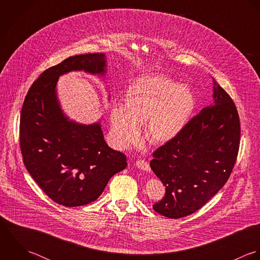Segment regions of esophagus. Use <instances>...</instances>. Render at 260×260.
I'll list each match as a JSON object with an SVG mask.
<instances>
[{
	"mask_svg": "<svg viewBox=\"0 0 260 260\" xmlns=\"http://www.w3.org/2000/svg\"><path fill=\"white\" fill-rule=\"evenodd\" d=\"M136 166L143 170V171H146V172H151V167H150V164L144 159H139L136 161Z\"/></svg>",
	"mask_w": 260,
	"mask_h": 260,
	"instance_id": "1",
	"label": "esophagus"
}]
</instances>
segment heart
I'll use <instances>...</instances> for the list:
<instances>
[{"mask_svg":"<svg viewBox=\"0 0 260 260\" xmlns=\"http://www.w3.org/2000/svg\"><path fill=\"white\" fill-rule=\"evenodd\" d=\"M196 106L192 89L165 75L135 80L124 93V105L110 110L111 133L115 145L126 149L141 138L145 123L147 139L154 144L174 140L186 126Z\"/></svg>","mask_w":260,"mask_h":260,"instance_id":"heart-1","label":"heart"}]
</instances>
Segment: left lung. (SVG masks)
<instances>
[{
  "label": "left lung",
  "instance_id": "1",
  "mask_svg": "<svg viewBox=\"0 0 260 260\" xmlns=\"http://www.w3.org/2000/svg\"><path fill=\"white\" fill-rule=\"evenodd\" d=\"M239 143L236 106L213 78L212 104L153 153L151 168L166 187L154 210L178 219L203 207L229 179Z\"/></svg>",
  "mask_w": 260,
  "mask_h": 260
}]
</instances>
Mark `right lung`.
Masks as SVG:
<instances>
[{"label": "right lung", "instance_id": "obj_1", "mask_svg": "<svg viewBox=\"0 0 260 260\" xmlns=\"http://www.w3.org/2000/svg\"><path fill=\"white\" fill-rule=\"evenodd\" d=\"M71 71L104 76L106 56L75 55L45 70L30 87L20 118L27 171L50 199L65 207L95 201L110 178L127 165L126 156L105 143L101 121L83 124L64 113L56 85Z\"/></svg>", "mask_w": 260, "mask_h": 260}]
</instances>
